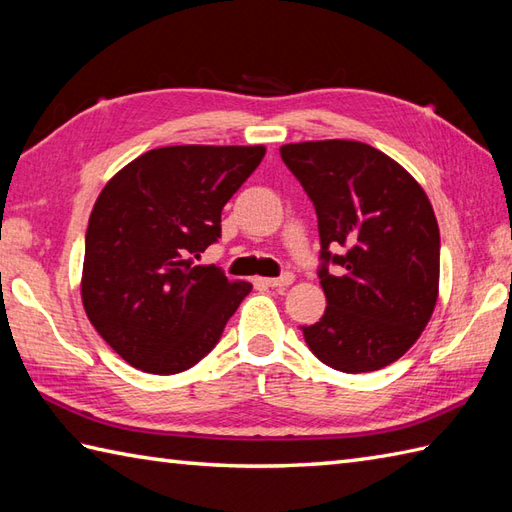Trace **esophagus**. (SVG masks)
<instances>
[{
	"label": "esophagus",
	"mask_w": 512,
	"mask_h": 512,
	"mask_svg": "<svg viewBox=\"0 0 512 512\" xmlns=\"http://www.w3.org/2000/svg\"><path fill=\"white\" fill-rule=\"evenodd\" d=\"M292 281H295V275H292V273H284L281 277L264 279V284H266L268 288H286V286L292 284Z\"/></svg>",
	"instance_id": "esophagus-1"
}]
</instances>
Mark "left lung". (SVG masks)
<instances>
[{"label": "left lung", "instance_id": "1", "mask_svg": "<svg viewBox=\"0 0 512 512\" xmlns=\"http://www.w3.org/2000/svg\"><path fill=\"white\" fill-rule=\"evenodd\" d=\"M317 211L323 317L301 325L310 352L345 374L374 372L418 341L436 308L440 231L420 184L356 140L279 149Z\"/></svg>", "mask_w": 512, "mask_h": 512}]
</instances>
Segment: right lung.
Instances as JSON below:
<instances>
[{
	"instance_id": "right-lung-1",
	"label": "right lung",
	"mask_w": 512,
	"mask_h": 512,
	"mask_svg": "<svg viewBox=\"0 0 512 512\" xmlns=\"http://www.w3.org/2000/svg\"><path fill=\"white\" fill-rule=\"evenodd\" d=\"M266 149H151L105 184L88 233L81 297L112 350L147 374L193 367L250 292L193 259L222 237V209Z\"/></svg>"
}]
</instances>
